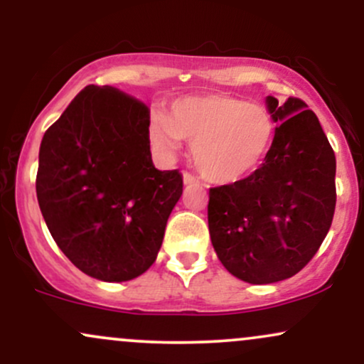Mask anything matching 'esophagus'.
<instances>
[{"label": "esophagus", "instance_id": "34e87169", "mask_svg": "<svg viewBox=\"0 0 364 364\" xmlns=\"http://www.w3.org/2000/svg\"><path fill=\"white\" fill-rule=\"evenodd\" d=\"M183 181H185V185H198V178L193 176L191 173H183Z\"/></svg>", "mask_w": 364, "mask_h": 364}]
</instances>
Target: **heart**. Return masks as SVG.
Returning a JSON list of instances; mask_svg holds the SVG:
<instances>
[{"mask_svg":"<svg viewBox=\"0 0 364 364\" xmlns=\"http://www.w3.org/2000/svg\"><path fill=\"white\" fill-rule=\"evenodd\" d=\"M269 111L229 95H193L173 102L171 114L154 111L150 140L162 157H174L183 139L193 141L195 166L208 181L235 183L252 174L272 147Z\"/></svg>","mask_w":364,"mask_h":364,"instance_id":"obj_1","label":"heart"}]
</instances>
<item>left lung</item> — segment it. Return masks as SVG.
I'll use <instances>...</instances> for the list:
<instances>
[{
    "label": "left lung",
    "instance_id": "8db88e82",
    "mask_svg": "<svg viewBox=\"0 0 364 364\" xmlns=\"http://www.w3.org/2000/svg\"><path fill=\"white\" fill-rule=\"evenodd\" d=\"M267 107L275 128L265 162L248 178L210 188L208 231L223 265L250 284L296 275L315 257L336 212V154L301 99Z\"/></svg>",
    "mask_w": 364,
    "mask_h": 364
}]
</instances>
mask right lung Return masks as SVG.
<instances>
[{
  "label": "right lung",
  "instance_id": "obj_1",
  "mask_svg": "<svg viewBox=\"0 0 364 364\" xmlns=\"http://www.w3.org/2000/svg\"><path fill=\"white\" fill-rule=\"evenodd\" d=\"M149 127L136 99L87 85L41 141L36 191L49 232L99 281H129L156 262L183 193L178 169L154 168Z\"/></svg>",
  "mask_w": 364,
  "mask_h": 364
}]
</instances>
